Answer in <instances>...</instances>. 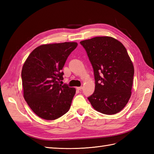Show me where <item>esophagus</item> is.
Returning <instances> with one entry per match:
<instances>
[{
  "label": "esophagus",
  "instance_id": "1",
  "mask_svg": "<svg viewBox=\"0 0 154 154\" xmlns=\"http://www.w3.org/2000/svg\"><path fill=\"white\" fill-rule=\"evenodd\" d=\"M76 89L77 90H79V91H81V90H82V89H83V87H77Z\"/></svg>",
  "mask_w": 154,
  "mask_h": 154
}]
</instances>
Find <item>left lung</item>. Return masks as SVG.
<instances>
[{
    "mask_svg": "<svg viewBox=\"0 0 154 154\" xmlns=\"http://www.w3.org/2000/svg\"><path fill=\"white\" fill-rule=\"evenodd\" d=\"M93 68L95 89L88 97L94 110L114 114L131 97L134 68L126 49L115 38L95 37L80 42Z\"/></svg>",
    "mask_w": 154,
    "mask_h": 154,
    "instance_id": "left-lung-1",
    "label": "left lung"
}]
</instances>
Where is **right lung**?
<instances>
[{
  "label": "right lung",
  "mask_w": 154,
  "mask_h": 154,
  "mask_svg": "<svg viewBox=\"0 0 154 154\" xmlns=\"http://www.w3.org/2000/svg\"><path fill=\"white\" fill-rule=\"evenodd\" d=\"M77 46L76 42L41 45L28 55L23 65L24 98L42 119L54 120L69 110L76 90L60 84L65 61Z\"/></svg>",
  "instance_id": "obj_1"
}]
</instances>
